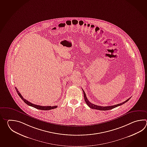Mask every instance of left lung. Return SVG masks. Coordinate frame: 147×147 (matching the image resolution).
I'll return each instance as SVG.
<instances>
[{
  "label": "left lung",
  "mask_w": 147,
  "mask_h": 147,
  "mask_svg": "<svg viewBox=\"0 0 147 147\" xmlns=\"http://www.w3.org/2000/svg\"><path fill=\"white\" fill-rule=\"evenodd\" d=\"M82 91H83V92H84V100H85V102H86L87 105L90 108H91V109H94L100 110H109L112 109L113 108H116L117 107L120 106L124 104V103H125V102H127L128 100L130 99V98H129L127 100H125V101L123 102L122 103H119V104H117V105H113V106L106 107L100 106H97V105H94L93 103H91L90 102L88 99L86 97V93L84 92V91L83 89H82Z\"/></svg>",
  "instance_id": "8db88e82"
}]
</instances>
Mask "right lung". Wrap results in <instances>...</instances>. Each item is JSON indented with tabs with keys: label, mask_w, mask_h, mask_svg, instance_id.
I'll use <instances>...</instances> for the list:
<instances>
[{
	"label": "right lung",
	"mask_w": 147,
	"mask_h": 147,
	"mask_svg": "<svg viewBox=\"0 0 147 147\" xmlns=\"http://www.w3.org/2000/svg\"><path fill=\"white\" fill-rule=\"evenodd\" d=\"M15 89L16 90L17 94L19 95V97H20V98L25 102V103H26L27 105H28V106H29L32 107H34V108H36V109H38L42 110H49L55 109V108H56L57 107V106H39V105H37L33 104V103L29 102L28 100H26L25 98H24L22 96V94L19 92V91L17 89V88L15 87Z\"/></svg>",
	"instance_id": "add662e5"
}]
</instances>
